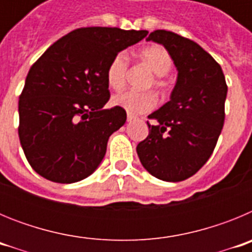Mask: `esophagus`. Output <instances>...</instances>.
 I'll use <instances>...</instances> for the list:
<instances>
[{
    "label": "esophagus",
    "mask_w": 252,
    "mask_h": 252,
    "mask_svg": "<svg viewBox=\"0 0 252 252\" xmlns=\"http://www.w3.org/2000/svg\"><path fill=\"white\" fill-rule=\"evenodd\" d=\"M136 117L133 115H131V113H127V121H132V120H135Z\"/></svg>",
    "instance_id": "34e87169"
}]
</instances>
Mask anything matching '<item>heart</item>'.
I'll return each instance as SVG.
<instances>
[{
    "label": "heart",
    "instance_id": "heart-1",
    "mask_svg": "<svg viewBox=\"0 0 252 252\" xmlns=\"http://www.w3.org/2000/svg\"><path fill=\"white\" fill-rule=\"evenodd\" d=\"M141 62L154 73V78L149 83V87L154 86L159 91L164 92L168 90L169 82L165 74L170 72L173 66V59L169 51L164 46L154 44L145 46L139 53ZM128 72V57L125 53H119L112 58L107 66L106 79L108 86L115 91L124 88L126 83V77ZM158 97L153 91L136 92V91H126L113 95L112 104L121 107L131 115L149 112L157 106Z\"/></svg>",
    "mask_w": 252,
    "mask_h": 252
}]
</instances>
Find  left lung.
I'll use <instances>...</instances> for the list:
<instances>
[{"label":"left lung","mask_w":252,"mask_h":252,"mask_svg":"<svg viewBox=\"0 0 252 252\" xmlns=\"http://www.w3.org/2000/svg\"><path fill=\"white\" fill-rule=\"evenodd\" d=\"M178 69L170 101L148 116L149 135L136 151L158 179L182 182L197 173L216 148L224 122L227 84L221 65L193 40L165 30L149 35Z\"/></svg>","instance_id":"left-lung-1"}]
</instances>
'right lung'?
Returning a JSON list of instances; mask_svg holds the SVG:
<instances>
[{
    "mask_svg": "<svg viewBox=\"0 0 252 252\" xmlns=\"http://www.w3.org/2000/svg\"><path fill=\"white\" fill-rule=\"evenodd\" d=\"M146 30L81 28L55 41L31 65L19 99V137L31 168L55 183H75L103 159L107 141L126 122L110 99L107 66Z\"/></svg>",
    "mask_w": 252,
    "mask_h": 252,
    "instance_id": "add662e5",
    "label": "right lung"
}]
</instances>
